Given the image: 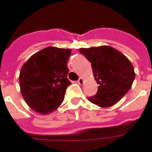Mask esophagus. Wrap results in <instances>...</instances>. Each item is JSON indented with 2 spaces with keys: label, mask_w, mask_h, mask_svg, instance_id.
Masks as SVG:
<instances>
[{
  "label": "esophagus",
  "mask_w": 152,
  "mask_h": 152,
  "mask_svg": "<svg viewBox=\"0 0 152 152\" xmlns=\"http://www.w3.org/2000/svg\"><path fill=\"white\" fill-rule=\"evenodd\" d=\"M78 83H79V85H83V83H84V80H83V78H79V79H78Z\"/></svg>",
  "instance_id": "esophagus-1"
}]
</instances>
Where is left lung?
Instances as JSON below:
<instances>
[{
	"label": "left lung",
	"instance_id": "obj_1",
	"mask_svg": "<svg viewBox=\"0 0 152 152\" xmlns=\"http://www.w3.org/2000/svg\"><path fill=\"white\" fill-rule=\"evenodd\" d=\"M79 52L91 62L95 79L99 85L96 94L88 97V100L102 107L117 103L130 89L135 79L129 60L117 49L107 45L80 48Z\"/></svg>",
	"mask_w": 152,
	"mask_h": 152
}]
</instances>
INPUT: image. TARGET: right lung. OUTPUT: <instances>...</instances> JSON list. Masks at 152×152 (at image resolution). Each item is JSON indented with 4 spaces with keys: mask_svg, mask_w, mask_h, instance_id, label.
Here are the masks:
<instances>
[{
    "mask_svg": "<svg viewBox=\"0 0 152 152\" xmlns=\"http://www.w3.org/2000/svg\"><path fill=\"white\" fill-rule=\"evenodd\" d=\"M71 49L48 47L24 64L20 73L22 95L35 112L46 114L61 104L71 84L66 78Z\"/></svg>",
    "mask_w": 152,
    "mask_h": 152,
    "instance_id": "add662e5",
    "label": "right lung"
}]
</instances>
